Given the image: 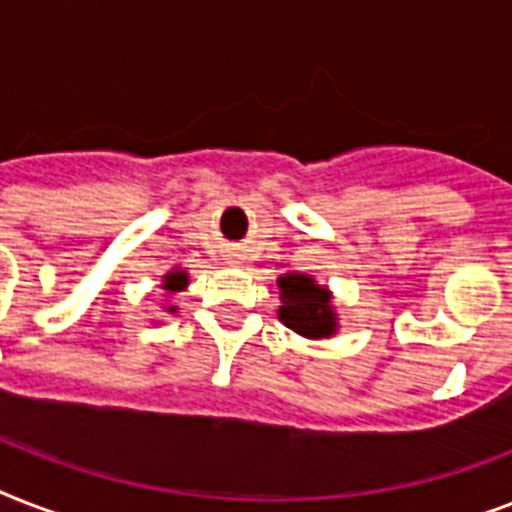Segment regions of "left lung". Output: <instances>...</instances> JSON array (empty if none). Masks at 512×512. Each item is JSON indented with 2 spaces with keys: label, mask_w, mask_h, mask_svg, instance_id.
<instances>
[{
  "label": "left lung",
  "mask_w": 512,
  "mask_h": 512,
  "mask_svg": "<svg viewBox=\"0 0 512 512\" xmlns=\"http://www.w3.org/2000/svg\"><path fill=\"white\" fill-rule=\"evenodd\" d=\"M281 305L279 319L297 335L308 340L332 337L337 332V313L332 308V292L305 273H284L279 279Z\"/></svg>",
  "instance_id": "obj_1"
}]
</instances>
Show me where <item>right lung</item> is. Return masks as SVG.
<instances>
[{
    "instance_id": "obj_1",
    "label": "right lung",
    "mask_w": 512,
    "mask_h": 512,
    "mask_svg": "<svg viewBox=\"0 0 512 512\" xmlns=\"http://www.w3.org/2000/svg\"><path fill=\"white\" fill-rule=\"evenodd\" d=\"M188 287V273L185 271H170L167 273V276H164V284H162V289H167V292H183V289ZM170 313H175V305H170Z\"/></svg>"
}]
</instances>
